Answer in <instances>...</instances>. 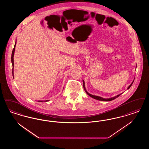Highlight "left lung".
<instances>
[{"mask_svg": "<svg viewBox=\"0 0 149 149\" xmlns=\"http://www.w3.org/2000/svg\"><path fill=\"white\" fill-rule=\"evenodd\" d=\"M134 81H132V83L130 84V85L127 88V89H129L130 87H131V85H132V84L133 83V82H134ZM83 87L84 89L85 90V92L86 93V94L90 96V97H93V98H94V99H96V100H100V101H111V100H114L115 99H116V98H117V97H118L121 94H119L118 95L115 96V97H111V98H109V99H104V98H102V97H100V96H97L95 95H91V94H89V93H88L87 92V91L85 89V83H84V81L83 80Z\"/></svg>", "mask_w": 149, "mask_h": 149, "instance_id": "left-lung-1", "label": "left lung"}]
</instances>
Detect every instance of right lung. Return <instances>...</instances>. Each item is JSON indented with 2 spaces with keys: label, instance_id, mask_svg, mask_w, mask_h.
Wrapping results in <instances>:
<instances>
[{
  "label": "right lung",
  "instance_id": "1",
  "mask_svg": "<svg viewBox=\"0 0 149 149\" xmlns=\"http://www.w3.org/2000/svg\"><path fill=\"white\" fill-rule=\"evenodd\" d=\"M15 45H16V42H15V45H14V47L13 48V51H12V57H11V60H12V65H13V72H12V73H13V68H14V51H15ZM48 100H45V101H39V102H42V101H44V102H46V101H48Z\"/></svg>",
  "mask_w": 149,
  "mask_h": 149
}]
</instances>
